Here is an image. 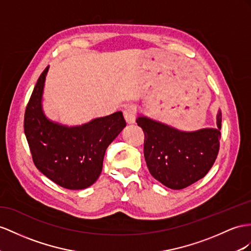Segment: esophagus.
I'll list each match as a JSON object with an SVG mask.
<instances>
[{
    "label": "esophagus",
    "instance_id": "obj_1",
    "mask_svg": "<svg viewBox=\"0 0 251 251\" xmlns=\"http://www.w3.org/2000/svg\"><path fill=\"white\" fill-rule=\"evenodd\" d=\"M123 114L127 124H133L136 122V114H134L130 108H125L123 110Z\"/></svg>",
    "mask_w": 251,
    "mask_h": 251
}]
</instances>
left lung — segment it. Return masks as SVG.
Returning a JSON list of instances; mask_svg holds the SVG:
<instances>
[{
	"label": "left lung",
	"instance_id": "left-lung-1",
	"mask_svg": "<svg viewBox=\"0 0 251 251\" xmlns=\"http://www.w3.org/2000/svg\"><path fill=\"white\" fill-rule=\"evenodd\" d=\"M144 131V157L151 176L172 190H181L203 178L220 150L222 112L216 128L183 131L140 114Z\"/></svg>",
	"mask_w": 251,
	"mask_h": 251
}]
</instances>
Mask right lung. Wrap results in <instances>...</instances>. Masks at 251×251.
<instances>
[{"instance_id":"add662e5","label":"right lung","mask_w":251,"mask_h":251,"mask_svg":"<svg viewBox=\"0 0 251 251\" xmlns=\"http://www.w3.org/2000/svg\"><path fill=\"white\" fill-rule=\"evenodd\" d=\"M49 68L40 75L24 115V132L36 168L53 182L82 190L100 177L107 147L126 127L123 113L68 126L44 114L42 96Z\"/></svg>"}]
</instances>
